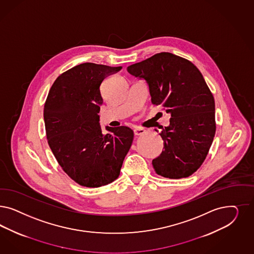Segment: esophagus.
<instances>
[{"label":"esophagus","mask_w":254,"mask_h":254,"mask_svg":"<svg viewBox=\"0 0 254 254\" xmlns=\"http://www.w3.org/2000/svg\"><path fill=\"white\" fill-rule=\"evenodd\" d=\"M145 132H146V130L143 129V128H135V129L133 130L134 135H141V134H143V133H145Z\"/></svg>","instance_id":"obj_1"}]
</instances>
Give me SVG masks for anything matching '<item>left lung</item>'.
<instances>
[{"mask_svg":"<svg viewBox=\"0 0 254 254\" xmlns=\"http://www.w3.org/2000/svg\"><path fill=\"white\" fill-rule=\"evenodd\" d=\"M127 71L145 79L151 103L171 114L169 126L160 133L164 150L152 160L155 172L174 180L188 178L204 163L216 131L215 101L201 72L169 52L128 66Z\"/></svg>","mask_w":254,"mask_h":254,"instance_id":"8db88e82","label":"left lung"}]
</instances>
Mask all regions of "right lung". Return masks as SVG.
Returning a JSON list of instances; mask_svg holds the SVG:
<instances>
[{"instance_id": "obj_1", "label": "right lung", "mask_w": 254, "mask_h": 254, "mask_svg": "<svg viewBox=\"0 0 254 254\" xmlns=\"http://www.w3.org/2000/svg\"><path fill=\"white\" fill-rule=\"evenodd\" d=\"M122 66L85 63L59 75L44 107L47 138L63 170L77 184L97 188L118 179L133 139L129 127L100 126V86Z\"/></svg>"}]
</instances>
